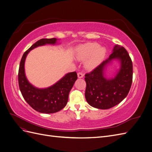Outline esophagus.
I'll list each match as a JSON object with an SVG mask.
<instances>
[{
    "label": "esophagus",
    "mask_w": 152,
    "mask_h": 152,
    "mask_svg": "<svg viewBox=\"0 0 152 152\" xmlns=\"http://www.w3.org/2000/svg\"><path fill=\"white\" fill-rule=\"evenodd\" d=\"M77 75H78V77L80 78H80H82V77L84 76V74L83 73H82V72H79V73H77Z\"/></svg>",
    "instance_id": "1"
}]
</instances>
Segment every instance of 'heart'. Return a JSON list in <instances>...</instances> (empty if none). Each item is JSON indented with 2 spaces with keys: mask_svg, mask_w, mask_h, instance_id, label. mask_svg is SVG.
Segmentation results:
<instances>
[{
  "mask_svg": "<svg viewBox=\"0 0 152 152\" xmlns=\"http://www.w3.org/2000/svg\"><path fill=\"white\" fill-rule=\"evenodd\" d=\"M107 50L104 47L99 46L98 43L91 42L81 45L76 50V58L81 61H86L85 66L92 70L97 66L104 58Z\"/></svg>",
  "mask_w": 152,
  "mask_h": 152,
  "instance_id": "obj_1",
  "label": "heart"
}]
</instances>
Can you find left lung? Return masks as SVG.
I'll use <instances>...</instances> for the list:
<instances>
[{"label":"left lung","mask_w":152,"mask_h":152,"mask_svg":"<svg viewBox=\"0 0 152 152\" xmlns=\"http://www.w3.org/2000/svg\"><path fill=\"white\" fill-rule=\"evenodd\" d=\"M113 59L121 62V68L114 78L104 77V68ZM85 97L91 107L106 110L120 103L128 94L132 82V63L126 49L118 44L113 53L90 73L85 75Z\"/></svg>","instance_id":"8db88e82"}]
</instances>
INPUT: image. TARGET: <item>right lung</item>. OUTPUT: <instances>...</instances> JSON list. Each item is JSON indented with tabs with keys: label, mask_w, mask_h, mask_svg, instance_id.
<instances>
[{
	"label": "right lung",
	"mask_w": 152,
	"mask_h": 152,
	"mask_svg": "<svg viewBox=\"0 0 152 152\" xmlns=\"http://www.w3.org/2000/svg\"><path fill=\"white\" fill-rule=\"evenodd\" d=\"M57 39H42L25 52L21 59L18 71V83L23 97L36 111L44 113H53L62 110L67 104L68 95L77 79L75 72L68 73L56 84L45 89L32 86L27 80L25 73V61L31 50L45 44H55Z\"/></svg>",
	"instance_id": "obj_1"
}]
</instances>
